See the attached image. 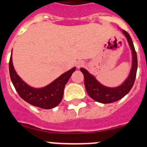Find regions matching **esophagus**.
I'll list each match as a JSON object with an SVG mask.
<instances>
[{
  "label": "esophagus",
  "mask_w": 147,
  "mask_h": 147,
  "mask_svg": "<svg viewBox=\"0 0 147 147\" xmlns=\"http://www.w3.org/2000/svg\"><path fill=\"white\" fill-rule=\"evenodd\" d=\"M75 65L77 66V68H81V67H82L84 65V62L82 61H78L75 63Z\"/></svg>",
  "instance_id": "obj_1"
}]
</instances>
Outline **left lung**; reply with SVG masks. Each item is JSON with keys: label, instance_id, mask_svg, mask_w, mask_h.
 I'll return each instance as SVG.
<instances>
[{"label": "left lung", "instance_id": "8db88e82", "mask_svg": "<svg viewBox=\"0 0 147 147\" xmlns=\"http://www.w3.org/2000/svg\"><path fill=\"white\" fill-rule=\"evenodd\" d=\"M122 32L127 38L130 48L132 49V69H131L128 78L126 79V81L123 84L117 87H107L98 82L93 75L87 72V70L84 68H81V71L84 74V84H85V88H86L88 95L90 98H92L93 100H96L99 103L110 104V103H113V102L120 100L131 90L135 83L138 68L137 54L135 52L132 38L129 35V33L124 30H122Z\"/></svg>", "mask_w": 147, "mask_h": 147}]
</instances>
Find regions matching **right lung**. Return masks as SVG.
<instances>
[{
	"label": "right lung",
	"mask_w": 147,
	"mask_h": 147,
	"mask_svg": "<svg viewBox=\"0 0 147 147\" xmlns=\"http://www.w3.org/2000/svg\"><path fill=\"white\" fill-rule=\"evenodd\" d=\"M9 67L11 81L20 98L31 105L46 109L54 108L61 103L65 85L75 71V67H73L45 87L36 89L27 85L18 75L12 64V55Z\"/></svg>",
	"instance_id": "1"
}]
</instances>
